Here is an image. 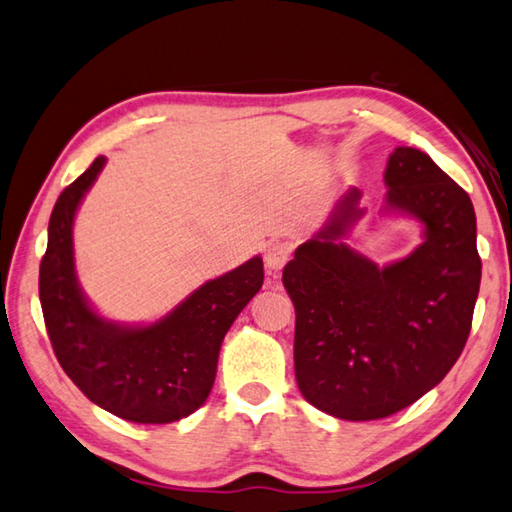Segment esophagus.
Here are the masks:
<instances>
[{"mask_svg":"<svg viewBox=\"0 0 512 512\" xmlns=\"http://www.w3.org/2000/svg\"><path fill=\"white\" fill-rule=\"evenodd\" d=\"M290 259V246L284 244V242H273L268 248H266V255H264V264H266V270L268 275H275L282 270Z\"/></svg>","mask_w":512,"mask_h":512,"instance_id":"34e87169","label":"esophagus"}]
</instances>
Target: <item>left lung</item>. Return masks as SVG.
<instances>
[{"instance_id":"1","label":"left lung","mask_w":512,"mask_h":512,"mask_svg":"<svg viewBox=\"0 0 512 512\" xmlns=\"http://www.w3.org/2000/svg\"><path fill=\"white\" fill-rule=\"evenodd\" d=\"M384 179L388 210L424 224L413 253L379 268L342 242L364 215L353 188L282 275L295 306L297 386L348 422L393 415L442 382L466 346L482 279L466 190L408 146L388 157Z\"/></svg>"}]
</instances>
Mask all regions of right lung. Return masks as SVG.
<instances>
[{
  "label": "right lung",
  "instance_id": "add662e5",
  "mask_svg": "<svg viewBox=\"0 0 512 512\" xmlns=\"http://www.w3.org/2000/svg\"><path fill=\"white\" fill-rule=\"evenodd\" d=\"M97 157L59 195L39 266V302L55 357L90 402L128 422L170 424L206 402L224 335L264 284L262 257L210 279L150 326L99 317L77 284L73 219L104 168Z\"/></svg>",
  "mask_w": 512,
  "mask_h": 512
}]
</instances>
